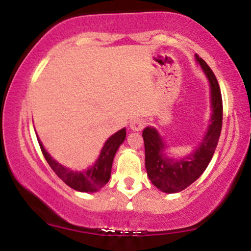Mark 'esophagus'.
I'll return each mask as SVG.
<instances>
[{"instance_id": "1", "label": "esophagus", "mask_w": 251, "mask_h": 251, "mask_svg": "<svg viewBox=\"0 0 251 251\" xmlns=\"http://www.w3.org/2000/svg\"><path fill=\"white\" fill-rule=\"evenodd\" d=\"M145 125H146V122H145L144 119H141V118H135L133 122L131 123V128L133 129V131H141L145 127Z\"/></svg>"}]
</instances>
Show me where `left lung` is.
I'll list each match as a JSON object with an SVG mask.
<instances>
[{
    "label": "left lung",
    "instance_id": "8db88e82",
    "mask_svg": "<svg viewBox=\"0 0 251 251\" xmlns=\"http://www.w3.org/2000/svg\"><path fill=\"white\" fill-rule=\"evenodd\" d=\"M204 74L207 75L212 90V124L200 146L191 155L181 160L168 159L164 154V141L156 129L146 127L143 132L145 144V165L147 175L156 188L165 193L181 192L191 186L203 173L212 160L222 129L223 105L219 81L212 69L200 57L196 56Z\"/></svg>",
    "mask_w": 251,
    "mask_h": 251
}]
</instances>
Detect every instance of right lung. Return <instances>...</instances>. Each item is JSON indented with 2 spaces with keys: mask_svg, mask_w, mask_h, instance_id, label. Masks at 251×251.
I'll list each match as a JSON object with an SVG mask.
<instances>
[{
  "mask_svg": "<svg viewBox=\"0 0 251 251\" xmlns=\"http://www.w3.org/2000/svg\"><path fill=\"white\" fill-rule=\"evenodd\" d=\"M126 138V129L123 128L114 133L112 137L107 139L102 147L100 155L93 167L89 168L85 172H75L64 167L58 162L55 161L51 158L49 153L44 150V146L42 145L38 139L39 147H41L42 153H43L45 160L52 171L58 175L69 187L78 192H85L92 193L97 192L104 187L108 182L111 176V168H112V162L114 154H116L117 150L124 143Z\"/></svg>",
  "mask_w": 251,
  "mask_h": 251,
  "instance_id": "add662e5",
  "label": "right lung"
}]
</instances>
